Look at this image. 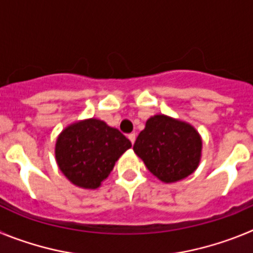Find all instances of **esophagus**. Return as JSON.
<instances>
[{"label": "esophagus", "instance_id": "34e87169", "mask_svg": "<svg viewBox=\"0 0 253 253\" xmlns=\"http://www.w3.org/2000/svg\"><path fill=\"white\" fill-rule=\"evenodd\" d=\"M135 137H137V134L135 133L128 134V138H129V140L131 142V144H134V142H135Z\"/></svg>", "mask_w": 253, "mask_h": 253}]
</instances>
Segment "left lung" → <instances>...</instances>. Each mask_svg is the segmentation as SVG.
I'll return each mask as SVG.
<instances>
[{
    "instance_id": "8db88e82",
    "label": "left lung",
    "mask_w": 253,
    "mask_h": 253,
    "mask_svg": "<svg viewBox=\"0 0 253 253\" xmlns=\"http://www.w3.org/2000/svg\"><path fill=\"white\" fill-rule=\"evenodd\" d=\"M202 148V137L193 125L162 114L147 120L133 147L151 173L166 184L191 175Z\"/></svg>"
}]
</instances>
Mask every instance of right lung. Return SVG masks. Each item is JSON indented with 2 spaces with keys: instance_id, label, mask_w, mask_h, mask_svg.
<instances>
[{
  "instance_id": "add662e5",
  "label": "right lung",
  "mask_w": 253,
  "mask_h": 253,
  "mask_svg": "<svg viewBox=\"0 0 253 253\" xmlns=\"http://www.w3.org/2000/svg\"><path fill=\"white\" fill-rule=\"evenodd\" d=\"M130 147V140L118 129L92 118L68 125L58 135L55 160L73 185L97 189Z\"/></svg>"
}]
</instances>
